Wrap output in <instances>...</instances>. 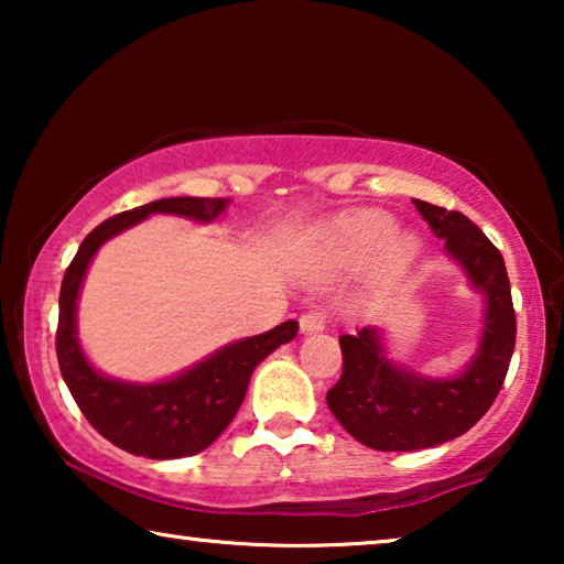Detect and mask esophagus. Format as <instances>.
Here are the masks:
<instances>
[{
	"mask_svg": "<svg viewBox=\"0 0 564 564\" xmlns=\"http://www.w3.org/2000/svg\"><path fill=\"white\" fill-rule=\"evenodd\" d=\"M326 328V316L321 311H305L301 316V330L303 333H313V330H323Z\"/></svg>",
	"mask_w": 564,
	"mask_h": 564,
	"instance_id": "obj_1",
	"label": "esophagus"
}]
</instances>
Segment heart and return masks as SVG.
<instances>
[{
    "mask_svg": "<svg viewBox=\"0 0 564 564\" xmlns=\"http://www.w3.org/2000/svg\"><path fill=\"white\" fill-rule=\"evenodd\" d=\"M395 236L393 216L386 212H358L340 218L330 231L321 238L318 256L321 265L330 271H356L370 263L386 247L380 256V275H398L405 269L410 256L415 253V243L410 238H390Z\"/></svg>",
    "mask_w": 564,
    "mask_h": 564,
    "instance_id": "b5f03b06",
    "label": "heart"
}]
</instances>
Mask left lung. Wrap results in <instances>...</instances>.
<instances>
[{
  "label": "left lung",
  "mask_w": 564,
  "mask_h": 564,
  "mask_svg": "<svg viewBox=\"0 0 564 564\" xmlns=\"http://www.w3.org/2000/svg\"><path fill=\"white\" fill-rule=\"evenodd\" d=\"M413 204L475 289L485 293L488 311L477 356L457 378H420L393 366L378 328L340 336L343 373L326 403L338 423L373 451H423L470 431L498 398L518 336L510 279L490 238L460 212L420 198Z\"/></svg>",
  "instance_id": "1"
}]
</instances>
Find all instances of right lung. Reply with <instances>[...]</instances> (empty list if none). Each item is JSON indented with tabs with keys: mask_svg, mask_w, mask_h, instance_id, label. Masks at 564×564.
<instances>
[{
	"mask_svg": "<svg viewBox=\"0 0 564 564\" xmlns=\"http://www.w3.org/2000/svg\"><path fill=\"white\" fill-rule=\"evenodd\" d=\"M224 208V198L176 196L111 216L84 238L64 273L56 326V358L62 378L94 431L131 455L171 460L206 451L236 417L253 368L299 333V323L285 321L261 336L231 343L186 373L151 386L104 378L84 358L76 343V299L99 246L149 214H176L212 221Z\"/></svg>",
	"mask_w": 564,
	"mask_h": 564,
	"instance_id": "1",
	"label": "right lung"
}]
</instances>
